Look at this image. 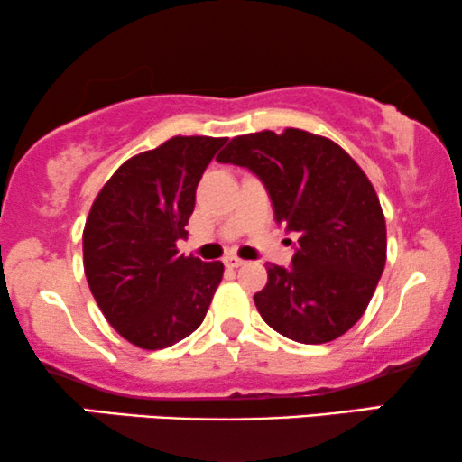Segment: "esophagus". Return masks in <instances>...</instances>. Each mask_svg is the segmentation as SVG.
<instances>
[{"mask_svg":"<svg viewBox=\"0 0 462 462\" xmlns=\"http://www.w3.org/2000/svg\"><path fill=\"white\" fill-rule=\"evenodd\" d=\"M225 265L226 267H233V270H237V267L246 265V261H242L240 257H236V254H229V257H225Z\"/></svg>","mask_w":462,"mask_h":462,"instance_id":"1","label":"esophagus"}]
</instances>
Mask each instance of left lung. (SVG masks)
Wrapping results in <instances>:
<instances>
[{"instance_id": "8db88e82", "label": "left lung", "mask_w": 462, "mask_h": 462, "mask_svg": "<svg viewBox=\"0 0 462 462\" xmlns=\"http://www.w3.org/2000/svg\"><path fill=\"white\" fill-rule=\"evenodd\" d=\"M218 162L263 181L278 225L300 233L291 267L267 265L259 315L295 343L321 345L364 315L385 267V218L366 173L334 141L287 128L231 139Z\"/></svg>"}]
</instances>
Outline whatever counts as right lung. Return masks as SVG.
<instances>
[{
  "instance_id": "add662e5",
  "label": "right lung",
  "mask_w": 462,
  "mask_h": 462,
  "mask_svg": "<svg viewBox=\"0 0 462 462\" xmlns=\"http://www.w3.org/2000/svg\"><path fill=\"white\" fill-rule=\"evenodd\" d=\"M226 139L173 136L136 153L102 186L83 229V267L96 304L141 349L180 343L201 326L222 281L220 261L184 257L205 167Z\"/></svg>"
}]
</instances>
